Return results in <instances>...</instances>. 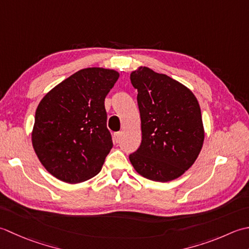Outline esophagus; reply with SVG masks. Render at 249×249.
<instances>
[{
  "label": "esophagus",
  "instance_id": "esophagus-1",
  "mask_svg": "<svg viewBox=\"0 0 249 249\" xmlns=\"http://www.w3.org/2000/svg\"><path fill=\"white\" fill-rule=\"evenodd\" d=\"M121 132H117V133L114 134V142L115 143H118V142L120 141V138H121Z\"/></svg>",
  "mask_w": 249,
  "mask_h": 249
}]
</instances>
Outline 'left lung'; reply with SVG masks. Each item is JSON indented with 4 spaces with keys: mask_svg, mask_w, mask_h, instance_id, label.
<instances>
[{
    "mask_svg": "<svg viewBox=\"0 0 249 249\" xmlns=\"http://www.w3.org/2000/svg\"><path fill=\"white\" fill-rule=\"evenodd\" d=\"M138 89L142 143L129 159L138 173L154 181L178 178L195 163L204 143L196 95L165 74L140 67L131 73Z\"/></svg>",
    "mask_w": 249,
    "mask_h": 249,
    "instance_id": "1",
    "label": "left lung"
}]
</instances>
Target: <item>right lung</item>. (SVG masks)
Wrapping results in <instances>:
<instances>
[{"label": "right lung", "instance_id": "add662e5", "mask_svg": "<svg viewBox=\"0 0 249 249\" xmlns=\"http://www.w3.org/2000/svg\"><path fill=\"white\" fill-rule=\"evenodd\" d=\"M118 78L115 70L83 69L40 100L32 145L40 163L55 178L79 184L102 169L113 147L104 101Z\"/></svg>", "mask_w": 249, "mask_h": 249}]
</instances>
